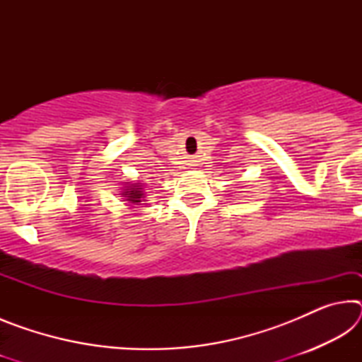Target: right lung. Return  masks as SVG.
<instances>
[{"instance_id": "right-lung-1", "label": "right lung", "mask_w": 362, "mask_h": 362, "mask_svg": "<svg viewBox=\"0 0 362 362\" xmlns=\"http://www.w3.org/2000/svg\"><path fill=\"white\" fill-rule=\"evenodd\" d=\"M121 194L124 196L126 201H129L131 204H139L145 199L144 185L140 182H134L129 187H124V192H122Z\"/></svg>"}]
</instances>
